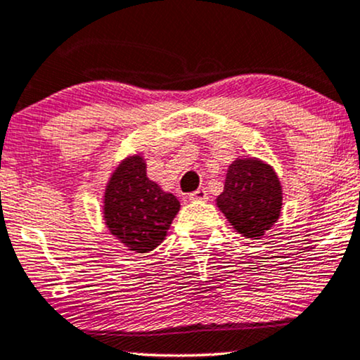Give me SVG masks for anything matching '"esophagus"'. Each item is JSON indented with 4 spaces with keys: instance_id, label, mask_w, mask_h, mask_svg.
Returning <instances> with one entry per match:
<instances>
[{
    "instance_id": "34e87169",
    "label": "esophagus",
    "mask_w": 360,
    "mask_h": 360,
    "mask_svg": "<svg viewBox=\"0 0 360 360\" xmlns=\"http://www.w3.org/2000/svg\"><path fill=\"white\" fill-rule=\"evenodd\" d=\"M189 199L191 200H207L209 199V194H207V191L202 188V189L194 191V193H191L189 194Z\"/></svg>"
}]
</instances>
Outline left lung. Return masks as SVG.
<instances>
[{
	"mask_svg": "<svg viewBox=\"0 0 360 360\" xmlns=\"http://www.w3.org/2000/svg\"><path fill=\"white\" fill-rule=\"evenodd\" d=\"M281 200V186L271 166L242 158L229 166L217 207L238 233L260 238L280 217Z\"/></svg>",
	"mask_w": 360,
	"mask_h": 360,
	"instance_id": "8db88e82",
	"label": "left lung"
}]
</instances>
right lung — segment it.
I'll list each match as a JSON object with an SVG mask.
<instances>
[{"instance_id": "obj_1", "label": "right lung", "mask_w": 360, "mask_h": 360, "mask_svg": "<svg viewBox=\"0 0 360 360\" xmlns=\"http://www.w3.org/2000/svg\"><path fill=\"white\" fill-rule=\"evenodd\" d=\"M105 224L128 250L146 253L165 240L179 200L146 176L141 156L124 160L110 177L103 200Z\"/></svg>"}]
</instances>
